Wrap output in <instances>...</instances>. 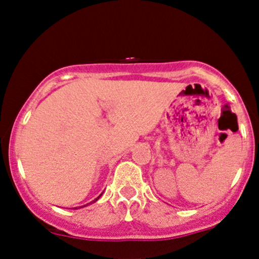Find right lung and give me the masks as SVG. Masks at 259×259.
Listing matches in <instances>:
<instances>
[{
    "label": "right lung",
    "instance_id": "right-lung-1",
    "mask_svg": "<svg viewBox=\"0 0 259 259\" xmlns=\"http://www.w3.org/2000/svg\"><path fill=\"white\" fill-rule=\"evenodd\" d=\"M100 196H101V195H100ZM100 196H99V197H97L96 200H95V201H97V200H99V198H100ZM95 201H94V202H95ZM84 207H85V206H84ZM74 209H76V208H74Z\"/></svg>",
    "mask_w": 259,
    "mask_h": 259
}]
</instances>
